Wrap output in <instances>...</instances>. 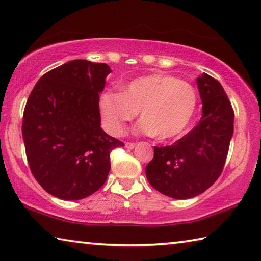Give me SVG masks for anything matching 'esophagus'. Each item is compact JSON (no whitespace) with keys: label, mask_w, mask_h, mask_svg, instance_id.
Segmentation results:
<instances>
[{"label":"esophagus","mask_w":261,"mask_h":261,"mask_svg":"<svg viewBox=\"0 0 261 261\" xmlns=\"http://www.w3.org/2000/svg\"><path fill=\"white\" fill-rule=\"evenodd\" d=\"M125 147L127 149H134L136 147V144L135 143H125Z\"/></svg>","instance_id":"esophagus-1"}]
</instances>
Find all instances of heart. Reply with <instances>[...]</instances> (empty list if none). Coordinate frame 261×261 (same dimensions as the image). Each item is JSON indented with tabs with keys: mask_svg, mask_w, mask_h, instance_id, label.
Masks as SVG:
<instances>
[{
	"mask_svg": "<svg viewBox=\"0 0 261 261\" xmlns=\"http://www.w3.org/2000/svg\"><path fill=\"white\" fill-rule=\"evenodd\" d=\"M197 94L191 84L163 74L136 79L121 93L105 92L100 110L108 131L120 135L139 112V129L159 141L176 139L191 124Z\"/></svg>",
	"mask_w": 261,
	"mask_h": 261,
	"instance_id": "heart-1",
	"label": "heart"
}]
</instances>
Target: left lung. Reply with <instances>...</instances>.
<instances>
[{
	"label": "left lung",
	"mask_w": 261,
	"mask_h": 261,
	"mask_svg": "<svg viewBox=\"0 0 261 261\" xmlns=\"http://www.w3.org/2000/svg\"><path fill=\"white\" fill-rule=\"evenodd\" d=\"M202 118L171 146L154 147L146 177L156 191L176 200L205 192L219 178L234 132V112L221 84L203 73L196 79Z\"/></svg>",
	"instance_id": "obj_1"
}]
</instances>
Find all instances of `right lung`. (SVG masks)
Here are the masks:
<instances>
[{"label":"right lung","mask_w":261,"mask_h":261,"mask_svg":"<svg viewBox=\"0 0 261 261\" xmlns=\"http://www.w3.org/2000/svg\"><path fill=\"white\" fill-rule=\"evenodd\" d=\"M112 72L77 59L42 76L28 98L22 138L33 176L61 200H82L105 184L111 151L124 146L100 127L99 93Z\"/></svg>","instance_id":"1"}]
</instances>
